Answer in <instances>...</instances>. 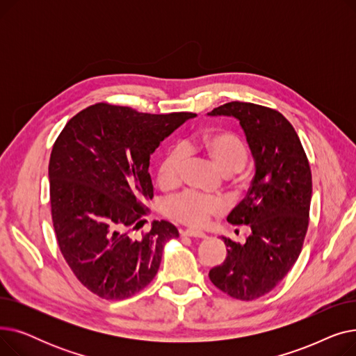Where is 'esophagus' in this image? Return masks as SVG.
Masks as SVG:
<instances>
[{
    "instance_id": "1",
    "label": "esophagus",
    "mask_w": 356,
    "mask_h": 356,
    "mask_svg": "<svg viewBox=\"0 0 356 356\" xmlns=\"http://www.w3.org/2000/svg\"><path fill=\"white\" fill-rule=\"evenodd\" d=\"M181 234L184 236H192V238H207V234H203L202 231H196V229H186Z\"/></svg>"
}]
</instances>
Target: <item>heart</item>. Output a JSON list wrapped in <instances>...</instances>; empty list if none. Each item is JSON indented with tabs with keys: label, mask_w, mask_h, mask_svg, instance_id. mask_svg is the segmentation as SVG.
Masks as SVG:
<instances>
[{
	"label": "heart",
	"mask_w": 356,
	"mask_h": 356,
	"mask_svg": "<svg viewBox=\"0 0 356 356\" xmlns=\"http://www.w3.org/2000/svg\"><path fill=\"white\" fill-rule=\"evenodd\" d=\"M188 148H200L207 153L223 175H234L245 165L248 153L247 147L236 136L231 133H212L202 140L188 143ZM188 159L186 148L179 145L170 149L159 167V181L164 186H172L180 180L183 165ZM165 212L192 227H202L211 216L220 213L225 204L218 197L203 196L192 191H184L168 197L164 202Z\"/></svg>",
	"instance_id": "b5f03b06"
}]
</instances>
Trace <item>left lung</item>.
<instances>
[{
  "instance_id": "left-lung-1",
  "label": "left lung",
  "mask_w": 356,
  "mask_h": 356,
  "mask_svg": "<svg viewBox=\"0 0 356 356\" xmlns=\"http://www.w3.org/2000/svg\"><path fill=\"white\" fill-rule=\"evenodd\" d=\"M208 115L238 120L254 159L248 193L227 218L251 232L245 244L222 236L227 258L209 271L219 290L248 302L282 283L300 255L309 227L312 172L300 138L278 111L234 101Z\"/></svg>"
}]
</instances>
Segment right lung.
Segmentation results:
<instances>
[{
	"instance_id": "obj_1",
	"label": "right lung",
	"mask_w": 356,
	"mask_h": 356,
	"mask_svg": "<svg viewBox=\"0 0 356 356\" xmlns=\"http://www.w3.org/2000/svg\"><path fill=\"white\" fill-rule=\"evenodd\" d=\"M192 112L153 115L95 104L62 129L49 161L53 227L67 266L106 300H124L156 277L164 245L179 238L167 220L136 236L153 199L149 156Z\"/></svg>"
}]
</instances>
